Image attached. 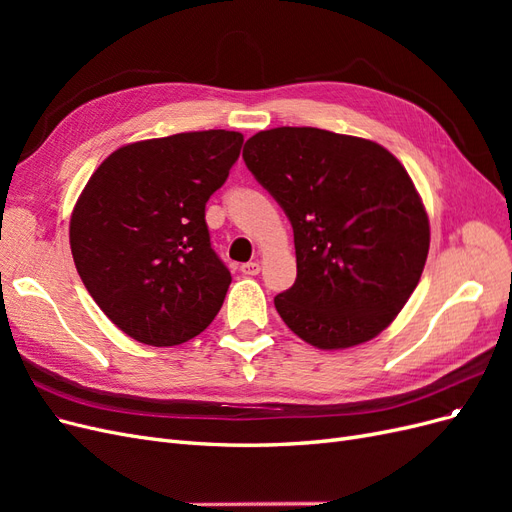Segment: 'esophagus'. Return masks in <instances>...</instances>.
<instances>
[{
  "instance_id": "1",
  "label": "esophagus",
  "mask_w": 512,
  "mask_h": 512,
  "mask_svg": "<svg viewBox=\"0 0 512 512\" xmlns=\"http://www.w3.org/2000/svg\"><path fill=\"white\" fill-rule=\"evenodd\" d=\"M241 273L243 275H258L260 273V262L258 260L245 262V265H241Z\"/></svg>"
}]
</instances>
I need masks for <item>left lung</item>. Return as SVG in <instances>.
Segmentation results:
<instances>
[{"mask_svg": "<svg viewBox=\"0 0 512 512\" xmlns=\"http://www.w3.org/2000/svg\"><path fill=\"white\" fill-rule=\"evenodd\" d=\"M243 160L292 224L297 280L275 297L288 329L339 350L389 327L429 252L425 207L393 153L329 130L273 128L245 143Z\"/></svg>", "mask_w": 512, "mask_h": 512, "instance_id": "1", "label": "left lung"}]
</instances>
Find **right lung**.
Here are the masks:
<instances>
[{"instance_id": "1", "label": "right lung", "mask_w": 512, "mask_h": 512, "mask_svg": "<svg viewBox=\"0 0 512 512\" xmlns=\"http://www.w3.org/2000/svg\"><path fill=\"white\" fill-rule=\"evenodd\" d=\"M243 134L183 132L113 151L76 200L70 247L102 312L147 346H177L218 316L230 271L213 252L205 205Z\"/></svg>"}]
</instances>
